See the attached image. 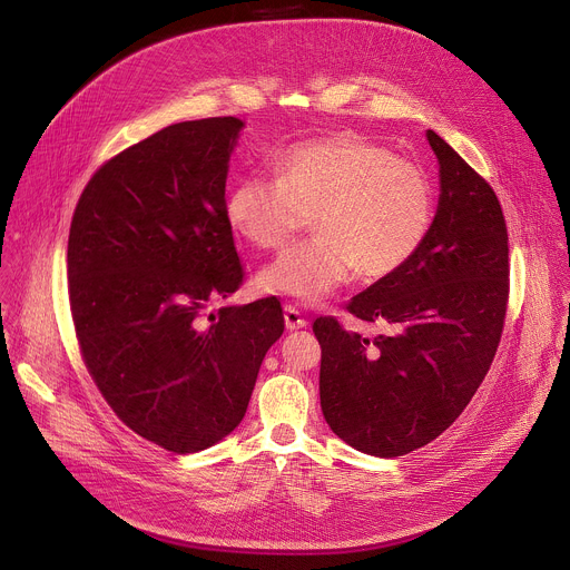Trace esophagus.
I'll use <instances>...</instances> for the list:
<instances>
[{
    "mask_svg": "<svg viewBox=\"0 0 570 570\" xmlns=\"http://www.w3.org/2000/svg\"><path fill=\"white\" fill-rule=\"evenodd\" d=\"M284 322H286V330L288 332H295V330H302V327H306V317L302 315V311L297 308V306H293V304H286L284 306Z\"/></svg>",
    "mask_w": 570,
    "mask_h": 570,
    "instance_id": "34e87169",
    "label": "esophagus"
}]
</instances>
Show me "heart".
Here are the masks:
<instances>
[{"mask_svg": "<svg viewBox=\"0 0 570 570\" xmlns=\"http://www.w3.org/2000/svg\"><path fill=\"white\" fill-rule=\"evenodd\" d=\"M275 174L243 176L225 200L229 227L259 250L282 248L308 218L315 227V238L262 271L266 293L315 302L354 271L390 277L431 234L435 187L426 169L358 132L293 144L275 157Z\"/></svg>", "mask_w": 570, "mask_h": 570, "instance_id": "heart-1", "label": "heart"}]
</instances>
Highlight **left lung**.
<instances>
[{
    "label": "left lung",
    "mask_w": 570,
    "mask_h": 570,
    "mask_svg": "<svg viewBox=\"0 0 570 570\" xmlns=\"http://www.w3.org/2000/svg\"><path fill=\"white\" fill-rule=\"evenodd\" d=\"M440 207L417 257L345 304L376 338L320 315V405L350 446L396 458L444 433L466 409L501 343L510 299V248L501 203L433 130Z\"/></svg>",
    "instance_id": "obj_1"
}]
</instances>
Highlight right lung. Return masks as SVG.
I'll list each match as a JSON object with an SVG mask.
<instances>
[{
    "label": "right lung",
    "instance_id": "right-lung-1",
    "mask_svg": "<svg viewBox=\"0 0 570 570\" xmlns=\"http://www.w3.org/2000/svg\"><path fill=\"white\" fill-rule=\"evenodd\" d=\"M236 117L183 121L117 153L80 194L67 243V288L80 356L115 415L171 453L229 435L271 345L277 297L212 299L246 279L225 216Z\"/></svg>",
    "mask_w": 570,
    "mask_h": 570
}]
</instances>
